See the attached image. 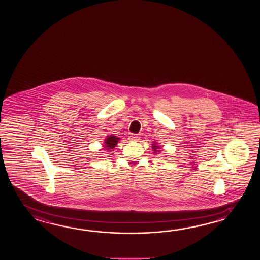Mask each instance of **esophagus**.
<instances>
[{"mask_svg": "<svg viewBox=\"0 0 260 260\" xmlns=\"http://www.w3.org/2000/svg\"><path fill=\"white\" fill-rule=\"evenodd\" d=\"M128 138H129L130 140H132V141H139V140H140V137L135 135V134H130Z\"/></svg>", "mask_w": 260, "mask_h": 260, "instance_id": "obj_1", "label": "esophagus"}]
</instances>
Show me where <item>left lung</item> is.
I'll return each mask as SVG.
<instances>
[{
    "instance_id": "8db88e82",
    "label": "left lung",
    "mask_w": 260,
    "mask_h": 260,
    "mask_svg": "<svg viewBox=\"0 0 260 260\" xmlns=\"http://www.w3.org/2000/svg\"><path fill=\"white\" fill-rule=\"evenodd\" d=\"M156 144L157 143L153 144V146H152V149L154 150V153H157V151L159 152V149H160V147H159V146H157Z\"/></svg>"
}]
</instances>
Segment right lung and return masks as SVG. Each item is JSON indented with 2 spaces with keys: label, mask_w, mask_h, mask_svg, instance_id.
Here are the masks:
<instances>
[{
  "label": "right lung",
  "mask_w": 260,
  "mask_h": 260,
  "mask_svg": "<svg viewBox=\"0 0 260 260\" xmlns=\"http://www.w3.org/2000/svg\"><path fill=\"white\" fill-rule=\"evenodd\" d=\"M119 140H120V138H117V137L113 136V135H110V136H108L107 138L105 139V145H104V148H105V149H114Z\"/></svg>",
  "instance_id": "1"
}]
</instances>
